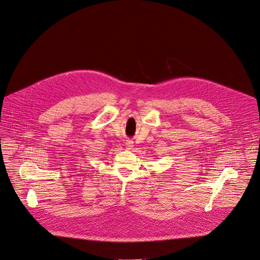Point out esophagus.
<instances>
[{"label": "esophagus", "instance_id": "1", "mask_svg": "<svg viewBox=\"0 0 260 260\" xmlns=\"http://www.w3.org/2000/svg\"><path fill=\"white\" fill-rule=\"evenodd\" d=\"M126 148H127L128 150H132V149L134 148V142L131 141V140H127V142H126Z\"/></svg>", "mask_w": 260, "mask_h": 260}]
</instances>
